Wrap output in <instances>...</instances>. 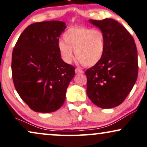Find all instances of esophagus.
<instances>
[{"label": "esophagus", "mask_w": 147, "mask_h": 147, "mask_svg": "<svg viewBox=\"0 0 147 147\" xmlns=\"http://www.w3.org/2000/svg\"><path fill=\"white\" fill-rule=\"evenodd\" d=\"M75 71H76V74H84V71H83L82 69H79V68L76 69Z\"/></svg>", "instance_id": "1"}]
</instances>
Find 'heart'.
Instances as JSON below:
<instances>
[{
    "label": "heart",
    "instance_id": "b5f03b06",
    "mask_svg": "<svg viewBox=\"0 0 147 147\" xmlns=\"http://www.w3.org/2000/svg\"><path fill=\"white\" fill-rule=\"evenodd\" d=\"M59 49L65 62H72L75 51L77 59L84 66L92 67L97 64L104 55L105 37L101 30L84 26L72 27L64 33Z\"/></svg>",
    "mask_w": 147,
    "mask_h": 147
}]
</instances>
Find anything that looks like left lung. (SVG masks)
<instances>
[{"label": "left lung", "mask_w": 147, "mask_h": 147, "mask_svg": "<svg viewBox=\"0 0 147 147\" xmlns=\"http://www.w3.org/2000/svg\"><path fill=\"white\" fill-rule=\"evenodd\" d=\"M89 21L104 33L105 50L101 61L85 71L86 93L99 108H115L123 102L137 80L136 46L131 34L115 20Z\"/></svg>", "instance_id": "left-lung-1"}]
</instances>
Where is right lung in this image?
I'll return each mask as SVG.
<instances>
[{
	"label": "right lung",
	"mask_w": 147,
	"mask_h": 147,
	"mask_svg": "<svg viewBox=\"0 0 147 147\" xmlns=\"http://www.w3.org/2000/svg\"><path fill=\"white\" fill-rule=\"evenodd\" d=\"M65 23L46 21L29 25L12 52L11 71L16 90L35 112H52L65 100L75 67L61 58L59 40Z\"/></svg>",
	"instance_id": "obj_1"
}]
</instances>
